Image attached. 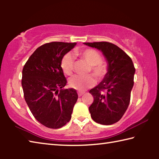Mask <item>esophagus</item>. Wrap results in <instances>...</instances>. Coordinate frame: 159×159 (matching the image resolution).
Listing matches in <instances>:
<instances>
[{"label": "esophagus", "mask_w": 159, "mask_h": 159, "mask_svg": "<svg viewBox=\"0 0 159 159\" xmlns=\"http://www.w3.org/2000/svg\"><path fill=\"white\" fill-rule=\"evenodd\" d=\"M83 94H84V92H79L78 93V95H79V97H81Z\"/></svg>", "instance_id": "1"}]
</instances>
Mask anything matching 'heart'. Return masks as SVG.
<instances>
[{"label":"heart","mask_w":159,"mask_h":159,"mask_svg":"<svg viewBox=\"0 0 159 159\" xmlns=\"http://www.w3.org/2000/svg\"><path fill=\"white\" fill-rule=\"evenodd\" d=\"M76 55H80L86 62L91 66V71L97 79H101L107 74V68L102 62V57L96 50L86 49L81 52H76ZM74 56L71 53H67L64 56L61 61V68L66 75L71 74L73 71ZM95 80L93 76H81L74 75L69 79L70 87L74 89L83 91L86 88H90L95 85Z\"/></svg>","instance_id":"1"}]
</instances>
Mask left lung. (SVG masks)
I'll list each match as a JSON object with an SVG mask.
<instances>
[{
	"label": "left lung",
	"instance_id": "1",
	"mask_svg": "<svg viewBox=\"0 0 159 159\" xmlns=\"http://www.w3.org/2000/svg\"><path fill=\"white\" fill-rule=\"evenodd\" d=\"M103 54L107 73L99 84L90 90L94 101L89 107L93 120L102 125H111L122 118L130 100L135 72L131 58L117 45L109 42L84 43ZM105 89L103 93L102 90Z\"/></svg>",
	"mask_w": 159,
	"mask_h": 159
}]
</instances>
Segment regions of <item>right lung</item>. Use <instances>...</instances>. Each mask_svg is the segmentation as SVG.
Returning a JSON list of instances; mask_svg holds the SVG:
<instances>
[{
	"label": "right lung",
	"instance_id": "right-lung-1",
	"mask_svg": "<svg viewBox=\"0 0 159 159\" xmlns=\"http://www.w3.org/2000/svg\"><path fill=\"white\" fill-rule=\"evenodd\" d=\"M76 43L52 42L34 51L24 66L21 86L34 118L49 128H61L71 118L78 94L74 88L62 89L66 79L61 59Z\"/></svg>",
	"mask_w": 159,
	"mask_h": 159
}]
</instances>
